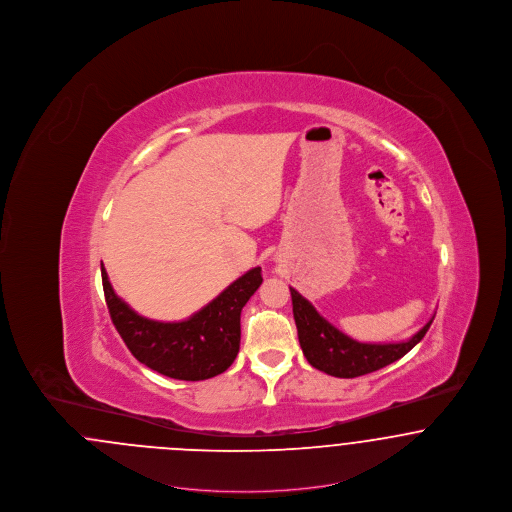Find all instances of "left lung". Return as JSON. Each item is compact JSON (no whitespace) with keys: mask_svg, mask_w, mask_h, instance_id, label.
Segmentation results:
<instances>
[{"mask_svg":"<svg viewBox=\"0 0 512 512\" xmlns=\"http://www.w3.org/2000/svg\"><path fill=\"white\" fill-rule=\"evenodd\" d=\"M290 292L299 345L303 349L305 359L309 361V365L336 378H357L395 363L426 336L434 320L430 318L413 338L407 341L363 343L349 338L336 326H332L313 307V303H309L297 290L290 288Z\"/></svg>","mask_w":512,"mask_h":512,"instance_id":"left-lung-1","label":"left lung"}]
</instances>
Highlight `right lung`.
<instances>
[{"label": "right lung", "instance_id": "1", "mask_svg": "<svg viewBox=\"0 0 512 512\" xmlns=\"http://www.w3.org/2000/svg\"><path fill=\"white\" fill-rule=\"evenodd\" d=\"M101 282L111 320L130 353L151 370L174 380L199 382L222 374L240 351V315L263 282L261 267L247 270L211 303L180 322L138 315L115 293L105 267Z\"/></svg>", "mask_w": 512, "mask_h": 512}]
</instances>
